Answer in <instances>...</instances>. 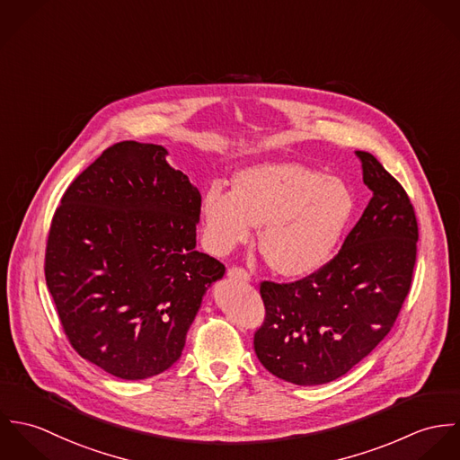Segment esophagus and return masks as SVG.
<instances>
[{
    "label": "esophagus",
    "mask_w": 460,
    "mask_h": 460,
    "mask_svg": "<svg viewBox=\"0 0 460 460\" xmlns=\"http://www.w3.org/2000/svg\"><path fill=\"white\" fill-rule=\"evenodd\" d=\"M226 274H228L232 279H239V281H250V274H248L244 269H241V267H230V269L226 270Z\"/></svg>",
    "instance_id": "34e87169"
}]
</instances>
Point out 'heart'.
Here are the masks:
<instances>
[{
  "mask_svg": "<svg viewBox=\"0 0 460 460\" xmlns=\"http://www.w3.org/2000/svg\"><path fill=\"white\" fill-rule=\"evenodd\" d=\"M356 199L345 181L279 161L241 170L234 190L212 184L201 198L205 248L217 257L250 241L259 226L263 259L281 276L305 278L336 253Z\"/></svg>",
  "mask_w": 460,
  "mask_h": 460,
  "instance_id": "heart-1",
  "label": "heart"
}]
</instances>
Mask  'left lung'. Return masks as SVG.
I'll return each instance as SVG.
<instances>
[{
	"instance_id": "8db88e82",
	"label": "left lung",
	"mask_w": 460,
	"mask_h": 460,
	"mask_svg": "<svg viewBox=\"0 0 460 460\" xmlns=\"http://www.w3.org/2000/svg\"><path fill=\"white\" fill-rule=\"evenodd\" d=\"M356 155L374 195L338 255L296 283L261 285L265 321L255 352L292 385L345 376L394 328L411 288L418 241L411 199L372 154Z\"/></svg>"
}]
</instances>
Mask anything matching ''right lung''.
Returning a JSON list of instances; mask_svg holds the SVG:
<instances>
[{"label":"right lung","mask_w":460,"mask_h":460,"mask_svg":"<svg viewBox=\"0 0 460 460\" xmlns=\"http://www.w3.org/2000/svg\"><path fill=\"white\" fill-rule=\"evenodd\" d=\"M161 145L120 141L70 186L46 248L66 338L104 372L139 381L182 354L225 265L197 252L201 197Z\"/></svg>","instance_id":"obj_1"}]
</instances>
